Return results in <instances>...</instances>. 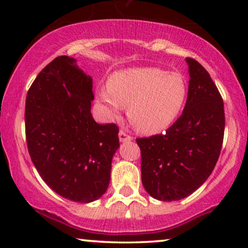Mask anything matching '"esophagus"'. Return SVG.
<instances>
[{
    "label": "esophagus",
    "instance_id": "34e87169",
    "mask_svg": "<svg viewBox=\"0 0 248 248\" xmlns=\"http://www.w3.org/2000/svg\"><path fill=\"white\" fill-rule=\"evenodd\" d=\"M119 139H120L121 142H128L133 140L132 136H130L129 134H127L124 130H120V133H119Z\"/></svg>",
    "mask_w": 248,
    "mask_h": 248
}]
</instances>
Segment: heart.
<instances>
[{
  "label": "heart",
  "instance_id": "b5f03b06",
  "mask_svg": "<svg viewBox=\"0 0 248 248\" xmlns=\"http://www.w3.org/2000/svg\"><path fill=\"white\" fill-rule=\"evenodd\" d=\"M187 96V81L181 72L160 67H133L113 73L108 88L99 92L110 116L128 106L135 129L156 134L167 129L181 114Z\"/></svg>",
  "mask_w": 248,
  "mask_h": 248
}]
</instances>
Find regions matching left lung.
I'll return each instance as SVG.
<instances>
[{
	"label": "left lung",
	"mask_w": 248,
	"mask_h": 248,
	"mask_svg": "<svg viewBox=\"0 0 248 248\" xmlns=\"http://www.w3.org/2000/svg\"><path fill=\"white\" fill-rule=\"evenodd\" d=\"M183 113L166 133L136 139L146 191L163 202L195 192L215 169L224 140V102L209 72L193 58Z\"/></svg>",
	"instance_id": "1"
}]
</instances>
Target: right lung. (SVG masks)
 <instances>
[{"label": "right lung", "mask_w": 248, "mask_h": 248, "mask_svg": "<svg viewBox=\"0 0 248 248\" xmlns=\"http://www.w3.org/2000/svg\"><path fill=\"white\" fill-rule=\"evenodd\" d=\"M92 78L75 58L53 59L36 77L25 100V136L43 181L62 197L91 203L106 192L119 144L115 124L91 114Z\"/></svg>", "instance_id": "right-lung-1"}]
</instances>
